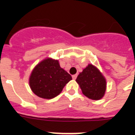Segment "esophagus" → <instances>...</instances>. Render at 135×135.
Masks as SVG:
<instances>
[{
	"instance_id": "1",
	"label": "esophagus",
	"mask_w": 135,
	"mask_h": 135,
	"mask_svg": "<svg viewBox=\"0 0 135 135\" xmlns=\"http://www.w3.org/2000/svg\"><path fill=\"white\" fill-rule=\"evenodd\" d=\"M71 74H74V71H71ZM73 76H74V75Z\"/></svg>"
}]
</instances>
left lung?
<instances>
[{"mask_svg": "<svg viewBox=\"0 0 135 135\" xmlns=\"http://www.w3.org/2000/svg\"><path fill=\"white\" fill-rule=\"evenodd\" d=\"M72 80L71 76L60 67L59 61L47 59L34 68L29 79L31 89L44 99H52L61 93L64 87Z\"/></svg>", "mask_w": 135, "mask_h": 135, "instance_id": "obj_1", "label": "left lung"}]
</instances>
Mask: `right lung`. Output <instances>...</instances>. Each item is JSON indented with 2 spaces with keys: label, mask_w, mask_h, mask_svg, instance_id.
Instances as JSON below:
<instances>
[{
  "label": "right lung",
  "mask_w": 135,
  "mask_h": 135,
  "mask_svg": "<svg viewBox=\"0 0 135 135\" xmlns=\"http://www.w3.org/2000/svg\"><path fill=\"white\" fill-rule=\"evenodd\" d=\"M84 95L94 100H99L104 95L106 80L96 67L89 64L76 78Z\"/></svg>",
  "instance_id": "right-lung-1"
}]
</instances>
